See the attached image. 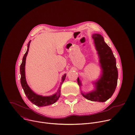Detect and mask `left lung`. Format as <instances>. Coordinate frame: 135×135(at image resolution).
<instances>
[{"label": "left lung", "instance_id": "1", "mask_svg": "<svg viewBox=\"0 0 135 135\" xmlns=\"http://www.w3.org/2000/svg\"><path fill=\"white\" fill-rule=\"evenodd\" d=\"M92 38L99 55L103 75L96 83V91L82 95L90 100L104 102L109 99L115 91L117 84L118 70L116 58L110 47L105 43L103 37L99 34H95ZM77 82L80 86L79 78H77Z\"/></svg>", "mask_w": 135, "mask_h": 135}]
</instances>
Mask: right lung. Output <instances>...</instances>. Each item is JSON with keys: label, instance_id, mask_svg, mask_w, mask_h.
Masks as SVG:
<instances>
[{"label": "right lung", "instance_id": "obj_1", "mask_svg": "<svg viewBox=\"0 0 135 135\" xmlns=\"http://www.w3.org/2000/svg\"><path fill=\"white\" fill-rule=\"evenodd\" d=\"M30 41H30L28 43L27 50L23 58L22 63L21 65H20V75H21V77H20V83H21L22 86L24 90L25 94L26 95L27 98L33 104H35L38 107H44V106L50 105L55 103L58 99L60 95V89H59L57 94H55L53 96H49V97H43L42 96L38 95L36 94L35 93H34L28 86L26 81L25 72V61H26V58L28 52ZM66 76V74H65L63 76V77H62V81H61V84L65 80Z\"/></svg>", "mask_w": 135, "mask_h": 135}]
</instances>
